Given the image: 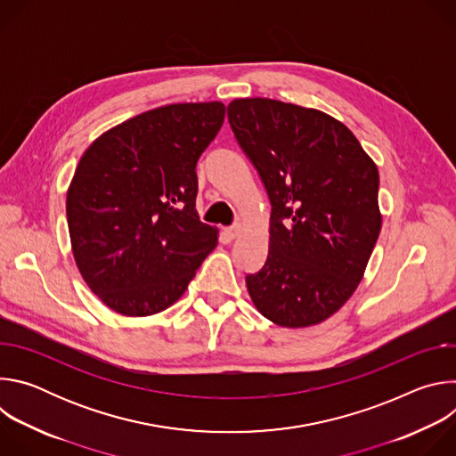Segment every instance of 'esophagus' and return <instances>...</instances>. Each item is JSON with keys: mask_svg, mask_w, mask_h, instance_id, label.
Here are the masks:
<instances>
[{"mask_svg": "<svg viewBox=\"0 0 456 456\" xmlns=\"http://www.w3.org/2000/svg\"><path fill=\"white\" fill-rule=\"evenodd\" d=\"M225 234L229 240H234L238 234H240V225H231L225 229Z\"/></svg>", "mask_w": 456, "mask_h": 456, "instance_id": "1", "label": "esophagus"}]
</instances>
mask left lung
I'll return each instance as SVG.
<instances>
[{
    "mask_svg": "<svg viewBox=\"0 0 456 456\" xmlns=\"http://www.w3.org/2000/svg\"><path fill=\"white\" fill-rule=\"evenodd\" d=\"M227 117L273 208L248 294L280 327L317 324L354 294L379 238L377 166L345 124L312 108L236 99Z\"/></svg>",
    "mask_w": 456,
    "mask_h": 456,
    "instance_id": "left-lung-1",
    "label": "left lung"
}]
</instances>
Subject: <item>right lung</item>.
Segmentation results:
<instances>
[{
  "label": "right lung",
  "instance_id": "obj_1",
  "mask_svg": "<svg viewBox=\"0 0 456 456\" xmlns=\"http://www.w3.org/2000/svg\"><path fill=\"white\" fill-rule=\"evenodd\" d=\"M224 117L222 102L167 104L111 127L81 157L69 231L85 281L111 310H166L216 247L194 209V169Z\"/></svg>",
  "mask_w": 456,
  "mask_h": 456
}]
</instances>
